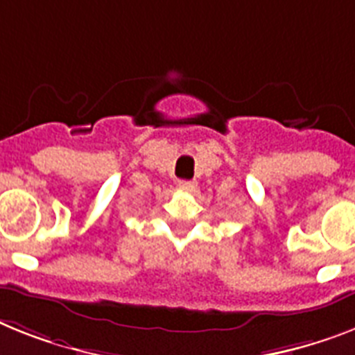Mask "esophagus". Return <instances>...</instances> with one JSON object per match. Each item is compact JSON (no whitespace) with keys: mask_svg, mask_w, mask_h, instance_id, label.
Segmentation results:
<instances>
[{"mask_svg":"<svg viewBox=\"0 0 355 355\" xmlns=\"http://www.w3.org/2000/svg\"><path fill=\"white\" fill-rule=\"evenodd\" d=\"M178 189H182L186 193H193L196 189V184L191 182V180H180L178 182Z\"/></svg>","mask_w":355,"mask_h":355,"instance_id":"esophagus-1","label":"esophagus"}]
</instances>
